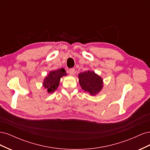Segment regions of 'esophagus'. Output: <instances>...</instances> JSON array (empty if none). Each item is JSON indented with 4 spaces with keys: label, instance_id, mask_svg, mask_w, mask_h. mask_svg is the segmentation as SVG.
<instances>
[{
    "label": "esophagus",
    "instance_id": "obj_1",
    "mask_svg": "<svg viewBox=\"0 0 150 150\" xmlns=\"http://www.w3.org/2000/svg\"><path fill=\"white\" fill-rule=\"evenodd\" d=\"M76 71L74 68H71V69L69 70V73L70 75H74L75 74Z\"/></svg>",
    "mask_w": 150,
    "mask_h": 150
}]
</instances>
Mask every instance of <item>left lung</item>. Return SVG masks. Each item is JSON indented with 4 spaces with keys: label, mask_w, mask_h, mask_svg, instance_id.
<instances>
[{
    "label": "left lung",
    "mask_w": 150,
    "mask_h": 150,
    "mask_svg": "<svg viewBox=\"0 0 150 150\" xmlns=\"http://www.w3.org/2000/svg\"><path fill=\"white\" fill-rule=\"evenodd\" d=\"M79 82L81 88L91 95H95L103 87L102 79L93 71H85L79 74Z\"/></svg>",
    "instance_id": "obj_1"
}]
</instances>
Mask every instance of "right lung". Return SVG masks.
<instances>
[{"label":"right lung","instance_id":"right-lung-1","mask_svg":"<svg viewBox=\"0 0 150 150\" xmlns=\"http://www.w3.org/2000/svg\"><path fill=\"white\" fill-rule=\"evenodd\" d=\"M63 76H66V71L64 69H60L51 71L45 78L43 85L49 93L54 92L57 88L60 79Z\"/></svg>","mask_w":150,"mask_h":150}]
</instances>
